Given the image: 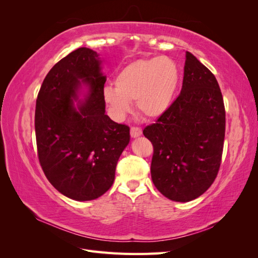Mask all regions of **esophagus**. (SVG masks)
<instances>
[{"label":"esophagus","instance_id":"esophagus-1","mask_svg":"<svg viewBox=\"0 0 258 258\" xmlns=\"http://www.w3.org/2000/svg\"><path fill=\"white\" fill-rule=\"evenodd\" d=\"M130 135L132 138H138L142 135V129L138 127H131Z\"/></svg>","mask_w":258,"mask_h":258}]
</instances>
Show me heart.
Returning a JSON list of instances; mask_svg holds the SVG:
<instances>
[{
  "mask_svg": "<svg viewBox=\"0 0 258 258\" xmlns=\"http://www.w3.org/2000/svg\"><path fill=\"white\" fill-rule=\"evenodd\" d=\"M176 62L166 56L136 60L115 76V86L103 90V99L116 119L131 111V101L147 118H158L172 106L179 84Z\"/></svg>",
  "mask_w": 258,
  "mask_h": 258,
  "instance_id": "b5f03b06",
  "label": "heart"
}]
</instances>
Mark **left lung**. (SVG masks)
Segmentation results:
<instances>
[{"mask_svg": "<svg viewBox=\"0 0 258 258\" xmlns=\"http://www.w3.org/2000/svg\"><path fill=\"white\" fill-rule=\"evenodd\" d=\"M143 135L154 146L151 174L163 196L188 202L212 185L223 153L224 101L215 76L189 51L181 93Z\"/></svg>", "mask_w": 258, "mask_h": 258, "instance_id": "1", "label": "left lung"}]
</instances>
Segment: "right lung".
I'll return each instance as SVG.
<instances>
[{
  "label": "right lung",
  "instance_id": "obj_1",
  "mask_svg": "<svg viewBox=\"0 0 258 258\" xmlns=\"http://www.w3.org/2000/svg\"><path fill=\"white\" fill-rule=\"evenodd\" d=\"M103 60L87 47L69 53L46 75L35 107L38 159L50 184L76 201L110 189L130 128L105 114Z\"/></svg>",
  "mask_w": 258,
  "mask_h": 258
}]
</instances>
